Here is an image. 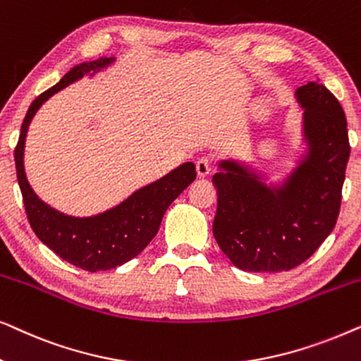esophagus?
I'll list each match as a JSON object with an SVG mask.
<instances>
[{"instance_id":"34e87169","label":"esophagus","mask_w":361,"mask_h":361,"mask_svg":"<svg viewBox=\"0 0 361 361\" xmlns=\"http://www.w3.org/2000/svg\"><path fill=\"white\" fill-rule=\"evenodd\" d=\"M212 162L209 157H200L199 161L195 162V169H197V176L199 177H207L210 174V169H212Z\"/></svg>"}]
</instances>
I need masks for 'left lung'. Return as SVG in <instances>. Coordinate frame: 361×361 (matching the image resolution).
<instances>
[{
	"instance_id": "obj_1",
	"label": "left lung",
	"mask_w": 361,
	"mask_h": 361,
	"mask_svg": "<svg viewBox=\"0 0 361 361\" xmlns=\"http://www.w3.org/2000/svg\"><path fill=\"white\" fill-rule=\"evenodd\" d=\"M304 108L307 156L283 185L221 161L212 180L219 190L214 236L236 268L281 273L304 263L337 224L350 157L347 118L329 88L317 82L295 90Z\"/></svg>"
}]
</instances>
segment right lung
I'll use <instances>...</instances> for the list:
<instances>
[{
    "instance_id": "add662e5",
    "label": "right lung",
    "mask_w": 361,
    "mask_h": 361,
    "mask_svg": "<svg viewBox=\"0 0 361 361\" xmlns=\"http://www.w3.org/2000/svg\"><path fill=\"white\" fill-rule=\"evenodd\" d=\"M115 61L113 57H100L97 61L83 62L72 67L61 82L41 93L31 103L21 125V133L14 149L18 184L23 194L24 209L29 225L37 238L47 245L54 253L77 268L90 273L113 269L135 258L149 245L159 230L162 216L169 205L195 180L194 162H185L171 171L162 179L136 190L115 209L100 215L77 219L63 215L39 199L29 185L24 174V141L29 123L47 98L71 85L87 73L102 71Z\"/></svg>"
}]
</instances>
